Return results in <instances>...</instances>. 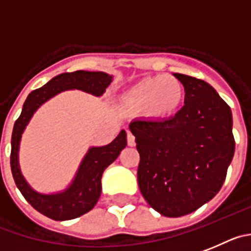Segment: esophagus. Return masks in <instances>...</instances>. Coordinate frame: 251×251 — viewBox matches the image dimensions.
<instances>
[{
  "instance_id": "1",
  "label": "esophagus",
  "mask_w": 251,
  "mask_h": 251,
  "mask_svg": "<svg viewBox=\"0 0 251 251\" xmlns=\"http://www.w3.org/2000/svg\"><path fill=\"white\" fill-rule=\"evenodd\" d=\"M127 145L128 146H135V136L130 131H127Z\"/></svg>"
}]
</instances>
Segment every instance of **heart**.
Here are the masks:
<instances>
[{
	"label": "heart",
	"mask_w": 251,
	"mask_h": 251,
	"mask_svg": "<svg viewBox=\"0 0 251 251\" xmlns=\"http://www.w3.org/2000/svg\"><path fill=\"white\" fill-rule=\"evenodd\" d=\"M184 86L179 79L170 74L147 76L131 86L123 97L127 110L144 111L152 119H165L181 107Z\"/></svg>",
	"instance_id": "b5f03b06"
}]
</instances>
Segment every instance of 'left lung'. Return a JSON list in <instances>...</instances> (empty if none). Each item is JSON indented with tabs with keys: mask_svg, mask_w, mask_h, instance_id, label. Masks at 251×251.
<instances>
[{
	"mask_svg": "<svg viewBox=\"0 0 251 251\" xmlns=\"http://www.w3.org/2000/svg\"><path fill=\"white\" fill-rule=\"evenodd\" d=\"M184 105L165 120H133L130 131L140 153L137 181L150 207L182 217L221 191L234 156L229 105L208 83L175 73Z\"/></svg>",
	"mask_w": 251,
	"mask_h": 251,
	"instance_id": "obj_1",
	"label": "left lung"
}]
</instances>
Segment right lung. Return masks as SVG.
Masks as SVG:
<instances>
[{"label":"right lung","mask_w":251,"mask_h":251,"mask_svg":"<svg viewBox=\"0 0 251 251\" xmlns=\"http://www.w3.org/2000/svg\"><path fill=\"white\" fill-rule=\"evenodd\" d=\"M112 81V76L102 72L76 70L63 73L46 85L29 94L23 104L20 118L16 120L11 139V171L16 186L32 207L53 221H69L85 214L94 208L101 194V176L105 168L119 157L126 147V132L121 130L118 137L106 146L90 147L81 161L72 184L64 192L42 194L29 187L18 165L20 141L25 126L36 110L57 94L68 89H78L100 97Z\"/></svg>","instance_id":"obj_1"}]
</instances>
